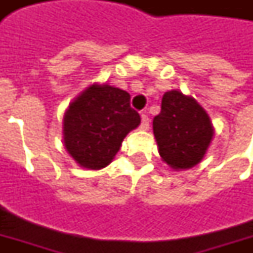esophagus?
<instances>
[{
  "label": "esophagus",
  "mask_w": 253,
  "mask_h": 253,
  "mask_svg": "<svg viewBox=\"0 0 253 253\" xmlns=\"http://www.w3.org/2000/svg\"><path fill=\"white\" fill-rule=\"evenodd\" d=\"M139 127H141L142 130H148L149 128V118L145 115V114L141 115V126Z\"/></svg>",
  "instance_id": "esophagus-1"
}]
</instances>
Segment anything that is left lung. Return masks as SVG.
Instances as JSON below:
<instances>
[{
	"mask_svg": "<svg viewBox=\"0 0 253 253\" xmlns=\"http://www.w3.org/2000/svg\"><path fill=\"white\" fill-rule=\"evenodd\" d=\"M153 132L165 163L173 169H187L203 159L214 130L195 100L169 90L163 96L161 112L154 116Z\"/></svg>",
	"mask_w": 253,
	"mask_h": 253,
	"instance_id": "left-lung-1",
	"label": "left lung"
}]
</instances>
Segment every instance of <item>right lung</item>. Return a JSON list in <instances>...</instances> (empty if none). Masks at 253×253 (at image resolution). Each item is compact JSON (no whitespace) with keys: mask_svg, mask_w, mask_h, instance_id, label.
<instances>
[{"mask_svg":"<svg viewBox=\"0 0 253 253\" xmlns=\"http://www.w3.org/2000/svg\"><path fill=\"white\" fill-rule=\"evenodd\" d=\"M130 99L126 90L92 85L70 104L63 121V139L81 167L100 169L110 164L127 132L139 125L141 118Z\"/></svg>","mask_w":253,"mask_h":253,"instance_id":"add662e5","label":"right lung"}]
</instances>
